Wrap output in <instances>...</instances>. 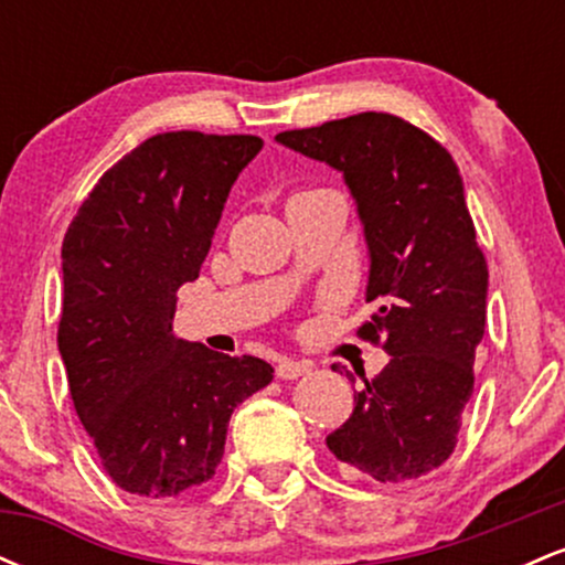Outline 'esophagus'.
I'll list each match as a JSON object with an SVG mask.
<instances>
[{
    "mask_svg": "<svg viewBox=\"0 0 565 565\" xmlns=\"http://www.w3.org/2000/svg\"><path fill=\"white\" fill-rule=\"evenodd\" d=\"M310 369H313L310 361L281 359V361H278V366H276V374L281 380H297V377H305V374H310Z\"/></svg>",
    "mask_w": 565,
    "mask_h": 565,
    "instance_id": "1",
    "label": "esophagus"
}]
</instances>
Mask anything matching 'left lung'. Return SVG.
I'll list each match as a JSON object with an SVG mask.
<instances>
[{"label": "left lung", "mask_w": 565, "mask_h": 565, "mask_svg": "<svg viewBox=\"0 0 565 565\" xmlns=\"http://www.w3.org/2000/svg\"><path fill=\"white\" fill-rule=\"evenodd\" d=\"M276 140L345 178L369 246L366 302H377L359 334L391 355L374 380L361 374L329 451L380 483L427 476L457 446L486 329L489 268L457 164L423 129L377 111Z\"/></svg>", "instance_id": "left-lung-1"}]
</instances>
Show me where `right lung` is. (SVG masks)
<instances>
[{"label":"right lung","instance_id":"obj_1","mask_svg":"<svg viewBox=\"0 0 565 565\" xmlns=\"http://www.w3.org/2000/svg\"><path fill=\"white\" fill-rule=\"evenodd\" d=\"M255 135L161 132L97 180L63 238L57 350L103 470L138 497L210 481L231 414L274 380L172 334L178 289L201 263Z\"/></svg>","mask_w":565,"mask_h":565}]
</instances>
